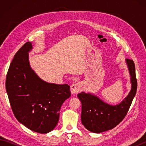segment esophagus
Instances as JSON below:
<instances>
[{"label": "esophagus", "mask_w": 146, "mask_h": 146, "mask_svg": "<svg viewBox=\"0 0 146 146\" xmlns=\"http://www.w3.org/2000/svg\"><path fill=\"white\" fill-rule=\"evenodd\" d=\"M82 90V84L80 83H74L70 86V91L71 94H77Z\"/></svg>", "instance_id": "34e87169"}]
</instances>
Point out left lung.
<instances>
[{
    "mask_svg": "<svg viewBox=\"0 0 146 146\" xmlns=\"http://www.w3.org/2000/svg\"><path fill=\"white\" fill-rule=\"evenodd\" d=\"M125 63L131 77V89L127 96L119 104H108L90 92H82L78 94L82 102V123L88 131L98 134L112 129L127 115L135 95L137 83L134 61L125 59Z\"/></svg>",
    "mask_w": 146,
    "mask_h": 146,
    "instance_id": "8db88e82",
    "label": "left lung"
}]
</instances>
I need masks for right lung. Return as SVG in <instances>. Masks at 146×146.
I'll return each mask as SVG.
<instances>
[{"label":"right lung","instance_id":"right-lung-1","mask_svg":"<svg viewBox=\"0 0 146 146\" xmlns=\"http://www.w3.org/2000/svg\"><path fill=\"white\" fill-rule=\"evenodd\" d=\"M27 42L12 60L6 76L5 88L17 120L32 131L46 134L56 126L62 104L71 96L68 84L42 80L30 66Z\"/></svg>","mask_w":146,"mask_h":146}]
</instances>
